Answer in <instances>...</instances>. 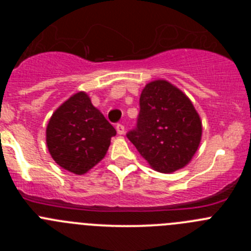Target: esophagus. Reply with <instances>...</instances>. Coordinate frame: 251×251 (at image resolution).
Returning a JSON list of instances; mask_svg holds the SVG:
<instances>
[{
    "mask_svg": "<svg viewBox=\"0 0 251 251\" xmlns=\"http://www.w3.org/2000/svg\"><path fill=\"white\" fill-rule=\"evenodd\" d=\"M115 129H117L118 134H124V132H126V128H124L123 124L121 123H118L117 126H115Z\"/></svg>",
    "mask_w": 251,
    "mask_h": 251,
    "instance_id": "obj_1",
    "label": "esophagus"
}]
</instances>
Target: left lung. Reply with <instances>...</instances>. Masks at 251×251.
I'll return each mask as SVG.
<instances>
[{"instance_id":"8db88e82","label":"left lung","mask_w":251,"mask_h":251,"mask_svg":"<svg viewBox=\"0 0 251 251\" xmlns=\"http://www.w3.org/2000/svg\"><path fill=\"white\" fill-rule=\"evenodd\" d=\"M201 134L191 100L168 81L156 80L142 90L137 126L127 138L154 170L171 174L191 161Z\"/></svg>"}]
</instances>
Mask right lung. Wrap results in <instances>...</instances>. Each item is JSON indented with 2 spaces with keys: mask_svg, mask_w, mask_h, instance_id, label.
I'll list each match as a JSON object with an SVG mask.
<instances>
[{
  "mask_svg": "<svg viewBox=\"0 0 251 251\" xmlns=\"http://www.w3.org/2000/svg\"><path fill=\"white\" fill-rule=\"evenodd\" d=\"M114 127L84 92L60 105L46 128L49 152L60 167L83 175L105 156Z\"/></svg>",
  "mask_w": 251,
  "mask_h": 251,
  "instance_id": "right-lung-1",
  "label": "right lung"
}]
</instances>
